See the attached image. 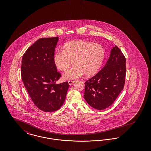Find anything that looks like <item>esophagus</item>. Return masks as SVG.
Segmentation results:
<instances>
[{
  "mask_svg": "<svg viewBox=\"0 0 151 151\" xmlns=\"http://www.w3.org/2000/svg\"><path fill=\"white\" fill-rule=\"evenodd\" d=\"M75 82V81H71V80L68 81V84H69V85H70V86H71V85H72Z\"/></svg>",
  "mask_w": 151,
  "mask_h": 151,
  "instance_id": "34e87169",
  "label": "esophagus"
}]
</instances>
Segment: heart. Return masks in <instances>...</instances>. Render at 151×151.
<instances>
[{"mask_svg":"<svg viewBox=\"0 0 151 151\" xmlns=\"http://www.w3.org/2000/svg\"><path fill=\"white\" fill-rule=\"evenodd\" d=\"M105 58V50L100 44L76 40L68 42L63 46V50H57L54 54L53 61L58 69L66 71L72 64V69L65 73V80L78 79L84 74L91 76L100 68Z\"/></svg>","mask_w":151,"mask_h":151,"instance_id":"obj_1","label":"heart"}]
</instances>
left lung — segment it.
Masks as SVG:
<instances>
[{
	"instance_id": "1",
	"label": "left lung",
	"mask_w": 151,
	"mask_h": 151,
	"mask_svg": "<svg viewBox=\"0 0 151 151\" xmlns=\"http://www.w3.org/2000/svg\"><path fill=\"white\" fill-rule=\"evenodd\" d=\"M126 73V58L115 46L105 66L85 83L84 97L86 102L99 110L110 106L123 89Z\"/></svg>"
}]
</instances>
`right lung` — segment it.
Returning <instances> with one entry per match:
<instances>
[{
	"label": "right lung",
	"instance_id": "obj_1",
	"mask_svg": "<svg viewBox=\"0 0 151 151\" xmlns=\"http://www.w3.org/2000/svg\"><path fill=\"white\" fill-rule=\"evenodd\" d=\"M59 37L42 38L25 51L22 59V80L31 100L39 109L53 112L65 102L68 82L55 83L61 77L53 61Z\"/></svg>",
	"mask_w": 151,
	"mask_h": 151
}]
</instances>
